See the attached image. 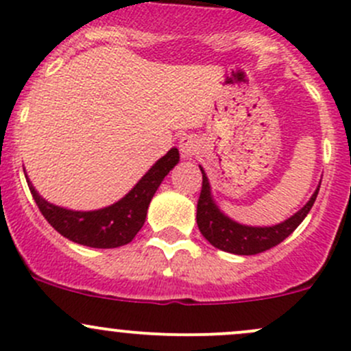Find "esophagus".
Here are the masks:
<instances>
[{"label":"esophagus","mask_w":351,"mask_h":351,"mask_svg":"<svg viewBox=\"0 0 351 351\" xmlns=\"http://www.w3.org/2000/svg\"><path fill=\"white\" fill-rule=\"evenodd\" d=\"M179 149L182 152L184 157L191 158V157H196L197 154L201 152V140L194 135H186L180 138L179 143Z\"/></svg>","instance_id":"obj_1"}]
</instances>
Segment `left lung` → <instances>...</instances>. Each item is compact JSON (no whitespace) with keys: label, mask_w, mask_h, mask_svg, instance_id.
Returning a JSON list of instances; mask_svg holds the SVG:
<instances>
[{"label":"left lung","mask_w":351,"mask_h":351,"mask_svg":"<svg viewBox=\"0 0 351 351\" xmlns=\"http://www.w3.org/2000/svg\"><path fill=\"white\" fill-rule=\"evenodd\" d=\"M199 169L202 172V187L199 201H197V226H199L202 237H204L213 247L234 255L262 254V252L270 250L272 247L279 245L280 241H284L292 231L301 225L302 219L308 216L314 201H316L317 193H319V186H317V189L314 191L311 199L306 202L304 208L299 209L294 216H291V218L285 219V221L279 223V225L245 226L233 221V219H230L225 213L219 211L216 202L213 201L211 186H209V180L208 177H206L204 169Z\"/></svg>","instance_id":"1"}]
</instances>
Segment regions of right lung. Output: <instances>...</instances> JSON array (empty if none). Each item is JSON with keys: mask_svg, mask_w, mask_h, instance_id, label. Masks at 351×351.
<instances>
[{"mask_svg": "<svg viewBox=\"0 0 351 351\" xmlns=\"http://www.w3.org/2000/svg\"><path fill=\"white\" fill-rule=\"evenodd\" d=\"M177 162H179V150L171 149L152 165L150 171L125 197L96 211H72L50 204L35 191L28 180V176L25 177L43 218L62 237L84 247L117 248L130 243L142 230L155 191L158 189L164 177L176 167Z\"/></svg>", "mask_w": 351, "mask_h": 351, "instance_id": "obj_1", "label": "right lung"}]
</instances>
